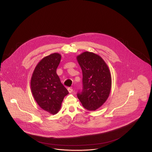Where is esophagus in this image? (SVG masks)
Returning <instances> with one entry per match:
<instances>
[{
  "label": "esophagus",
  "mask_w": 152,
  "mask_h": 152,
  "mask_svg": "<svg viewBox=\"0 0 152 152\" xmlns=\"http://www.w3.org/2000/svg\"><path fill=\"white\" fill-rule=\"evenodd\" d=\"M67 90H68V91L69 93H71V92L73 91V89H72V88H68L67 89Z\"/></svg>",
  "instance_id": "esophagus-1"
}]
</instances>
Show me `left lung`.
Segmentation results:
<instances>
[{
  "label": "left lung",
  "instance_id": "8db88e82",
  "mask_svg": "<svg viewBox=\"0 0 152 152\" xmlns=\"http://www.w3.org/2000/svg\"><path fill=\"white\" fill-rule=\"evenodd\" d=\"M83 72V88L77 94L84 108L88 110L99 108L108 98L112 78L108 66L99 55L85 51L77 56Z\"/></svg>",
  "mask_w": 152,
  "mask_h": 152
}]
</instances>
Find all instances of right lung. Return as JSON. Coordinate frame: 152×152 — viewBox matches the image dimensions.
<instances>
[{"label": "right lung", "mask_w": 152, "mask_h": 152, "mask_svg": "<svg viewBox=\"0 0 152 152\" xmlns=\"http://www.w3.org/2000/svg\"><path fill=\"white\" fill-rule=\"evenodd\" d=\"M61 58V54L57 53L44 57L36 66L30 81L36 102L41 108L52 115L58 112L64 98L68 94L56 72Z\"/></svg>", "instance_id": "1"}]
</instances>
